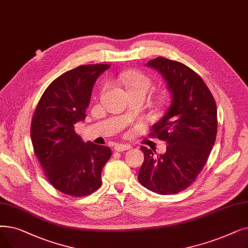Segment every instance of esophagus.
Masks as SVG:
<instances>
[{
    "instance_id": "obj_1",
    "label": "esophagus",
    "mask_w": 248,
    "mask_h": 248,
    "mask_svg": "<svg viewBox=\"0 0 248 248\" xmlns=\"http://www.w3.org/2000/svg\"><path fill=\"white\" fill-rule=\"evenodd\" d=\"M130 149H131V146L125 145V144H118L114 146V151H116V152H124V151L130 150Z\"/></svg>"
}]
</instances>
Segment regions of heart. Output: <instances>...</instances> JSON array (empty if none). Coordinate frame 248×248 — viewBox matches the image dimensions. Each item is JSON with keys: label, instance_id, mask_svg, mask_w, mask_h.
<instances>
[{"label": "heart", "instance_id": "1", "mask_svg": "<svg viewBox=\"0 0 248 248\" xmlns=\"http://www.w3.org/2000/svg\"><path fill=\"white\" fill-rule=\"evenodd\" d=\"M121 80L125 85L130 95L147 96L153 87V80L141 71H127L122 74Z\"/></svg>", "mask_w": 248, "mask_h": 248}]
</instances>
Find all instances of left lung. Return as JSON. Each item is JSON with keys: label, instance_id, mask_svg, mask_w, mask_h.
<instances>
[{"label": "left lung", "instance_id": "left-lung-1", "mask_svg": "<svg viewBox=\"0 0 248 248\" xmlns=\"http://www.w3.org/2000/svg\"><path fill=\"white\" fill-rule=\"evenodd\" d=\"M147 66L162 75L171 95L167 112L149 136L168 145L157 157L141 147L145 159L138 179L149 190L173 195L195 182L207 163L217 136V106L206 83L185 63L159 57Z\"/></svg>", "mask_w": 248, "mask_h": 248}]
</instances>
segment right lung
<instances>
[{
  "label": "right lung",
  "mask_w": 248,
  "mask_h": 248,
  "mask_svg": "<svg viewBox=\"0 0 248 248\" xmlns=\"http://www.w3.org/2000/svg\"><path fill=\"white\" fill-rule=\"evenodd\" d=\"M110 64H84L53 80L32 116L34 154L49 184L75 198L91 195L101 186V171L111 157L107 146L84 143L75 124L86 117L93 85Z\"/></svg>",
  "instance_id": "obj_1"
}]
</instances>
